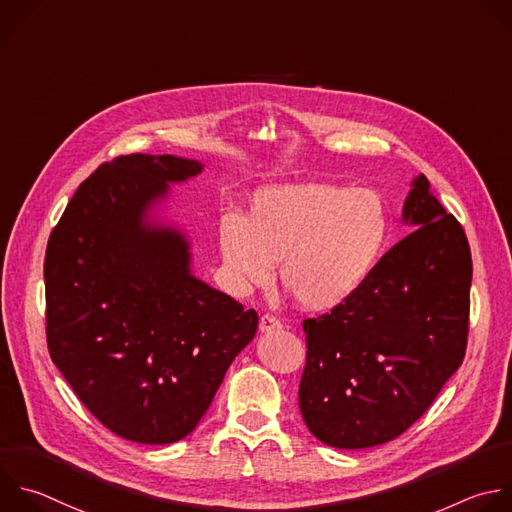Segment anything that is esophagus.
<instances>
[{"label":"esophagus","instance_id":"obj_1","mask_svg":"<svg viewBox=\"0 0 512 512\" xmlns=\"http://www.w3.org/2000/svg\"><path fill=\"white\" fill-rule=\"evenodd\" d=\"M281 327V321L275 317V315H271V313H265V315H261V319H259V329L261 331H273V329H279Z\"/></svg>","mask_w":512,"mask_h":512}]
</instances>
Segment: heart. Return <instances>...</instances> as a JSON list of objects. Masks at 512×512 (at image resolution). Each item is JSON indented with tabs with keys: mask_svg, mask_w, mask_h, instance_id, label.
Returning <instances> with one entry per match:
<instances>
[{
	"mask_svg": "<svg viewBox=\"0 0 512 512\" xmlns=\"http://www.w3.org/2000/svg\"><path fill=\"white\" fill-rule=\"evenodd\" d=\"M392 233L384 199L370 189L329 183L255 193L249 215L219 221L223 263L235 285L265 287L275 275L307 311L350 301L374 275Z\"/></svg>",
	"mask_w": 512,
	"mask_h": 512,
	"instance_id": "b5f03b06",
	"label": "heart"
}]
</instances>
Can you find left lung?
<instances>
[{
  "label": "left lung",
  "instance_id": "8db88e82",
  "mask_svg": "<svg viewBox=\"0 0 512 512\" xmlns=\"http://www.w3.org/2000/svg\"><path fill=\"white\" fill-rule=\"evenodd\" d=\"M418 227L350 301L303 319L299 410L333 448H370L404 434L460 368L468 342L472 257L424 175L404 205Z\"/></svg>",
  "mask_w": 512,
  "mask_h": 512
}]
</instances>
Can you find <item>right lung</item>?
I'll use <instances>...</instances> for the list:
<instances>
[{
  "label": "right lung",
  "instance_id": "1",
  "mask_svg": "<svg viewBox=\"0 0 512 512\" xmlns=\"http://www.w3.org/2000/svg\"><path fill=\"white\" fill-rule=\"evenodd\" d=\"M197 160L126 154L100 164L54 227L44 261L52 362L120 438L191 434L257 331V311L191 275L189 243L146 221Z\"/></svg>",
  "mask_w": 512,
  "mask_h": 512
}]
</instances>
